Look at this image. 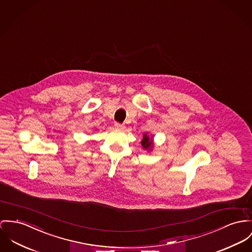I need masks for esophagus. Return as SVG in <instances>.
I'll list each match as a JSON object with an SVG mask.
<instances>
[{
	"instance_id": "esophagus-1",
	"label": "esophagus",
	"mask_w": 252,
	"mask_h": 252,
	"mask_svg": "<svg viewBox=\"0 0 252 252\" xmlns=\"http://www.w3.org/2000/svg\"><path fill=\"white\" fill-rule=\"evenodd\" d=\"M115 128H117V129H120V130H123V129L125 128V125L120 124V123H116V124H115Z\"/></svg>"
}]
</instances>
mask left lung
<instances>
[{
  "instance_id": "1",
  "label": "left lung",
  "mask_w": 252,
  "mask_h": 252,
  "mask_svg": "<svg viewBox=\"0 0 252 252\" xmlns=\"http://www.w3.org/2000/svg\"><path fill=\"white\" fill-rule=\"evenodd\" d=\"M142 146H143V148H145V149H149L152 145H153V142H152V140L150 139V137H148L147 134H145L144 137H143V140H142Z\"/></svg>"
}]
</instances>
